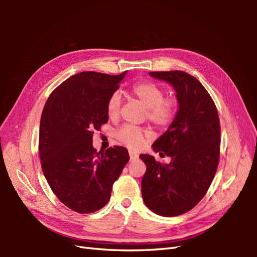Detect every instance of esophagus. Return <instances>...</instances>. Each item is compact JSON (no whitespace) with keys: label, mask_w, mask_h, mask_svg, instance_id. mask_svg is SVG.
I'll list each match as a JSON object with an SVG mask.
<instances>
[{"label":"esophagus","mask_w":257,"mask_h":257,"mask_svg":"<svg viewBox=\"0 0 257 257\" xmlns=\"http://www.w3.org/2000/svg\"><path fill=\"white\" fill-rule=\"evenodd\" d=\"M129 157H130V160H136L138 158V155L136 154V152H134L133 150H129Z\"/></svg>","instance_id":"obj_1"}]
</instances>
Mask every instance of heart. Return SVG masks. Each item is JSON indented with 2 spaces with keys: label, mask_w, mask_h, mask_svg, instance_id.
I'll return each mask as SVG.
<instances>
[{
  "label": "heart",
  "mask_w": 257,
  "mask_h": 257,
  "mask_svg": "<svg viewBox=\"0 0 257 257\" xmlns=\"http://www.w3.org/2000/svg\"><path fill=\"white\" fill-rule=\"evenodd\" d=\"M132 94L147 108V118L159 128H167L176 117V102L171 98H165V91L154 81H140L132 87ZM120 95L113 92L107 101V113L109 118L116 119L120 111ZM114 137L119 143L138 148L144 143L146 134L138 128L123 125L119 128Z\"/></svg>",
  "instance_id": "1"
}]
</instances>
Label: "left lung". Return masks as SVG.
Masks as SVG:
<instances>
[{
    "label": "left lung",
    "mask_w": 257,
    "mask_h": 257,
    "mask_svg": "<svg viewBox=\"0 0 257 257\" xmlns=\"http://www.w3.org/2000/svg\"><path fill=\"white\" fill-rule=\"evenodd\" d=\"M177 91L179 110L170 127L152 148L166 152L170 163L140 155L147 170L141 181L145 204L158 215L190 211L205 195L220 160L221 127L214 101L200 81L181 70L151 72Z\"/></svg>",
    "instance_id": "obj_1"
}]
</instances>
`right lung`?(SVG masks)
Instances as JSON below:
<instances>
[{"label": "right lung", "instance_id": "obj_1", "mask_svg": "<svg viewBox=\"0 0 257 257\" xmlns=\"http://www.w3.org/2000/svg\"><path fill=\"white\" fill-rule=\"evenodd\" d=\"M125 72L111 76L83 72L48 97L40 124L43 173L58 200L78 213H92L110 199L112 184L129 161L124 147H92V135L108 121L107 101Z\"/></svg>", "mask_w": 257, "mask_h": 257}]
</instances>
